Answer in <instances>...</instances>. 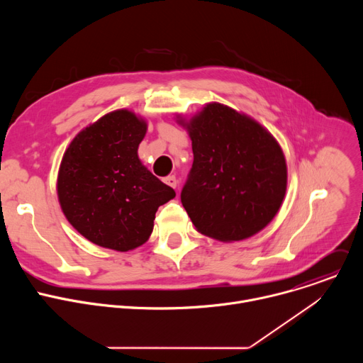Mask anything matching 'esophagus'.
Masks as SVG:
<instances>
[{
	"instance_id": "obj_1",
	"label": "esophagus",
	"mask_w": 363,
	"mask_h": 363,
	"mask_svg": "<svg viewBox=\"0 0 363 363\" xmlns=\"http://www.w3.org/2000/svg\"><path fill=\"white\" fill-rule=\"evenodd\" d=\"M164 182H165L167 185H169L171 188H175V186H177V178H175L174 175H169V177H167V178L164 179Z\"/></svg>"
}]
</instances>
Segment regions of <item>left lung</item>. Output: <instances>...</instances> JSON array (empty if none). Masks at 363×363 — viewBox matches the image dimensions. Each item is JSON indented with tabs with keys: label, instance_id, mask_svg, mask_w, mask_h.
Here are the masks:
<instances>
[{
	"label": "left lung",
	"instance_id": "1",
	"mask_svg": "<svg viewBox=\"0 0 363 363\" xmlns=\"http://www.w3.org/2000/svg\"><path fill=\"white\" fill-rule=\"evenodd\" d=\"M177 122L194 164L181 201L196 231L223 242L266 228L283 203L287 165L276 138L251 116L213 101Z\"/></svg>",
	"mask_w": 363,
	"mask_h": 363
}]
</instances>
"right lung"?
<instances>
[{
  "instance_id": "add662e5",
  "label": "right lung",
  "mask_w": 363,
  "mask_h": 363,
  "mask_svg": "<svg viewBox=\"0 0 363 363\" xmlns=\"http://www.w3.org/2000/svg\"><path fill=\"white\" fill-rule=\"evenodd\" d=\"M147 122L118 109L82 129L67 146L57 175L60 208L90 242L129 251L147 241L155 213L175 191L139 160Z\"/></svg>"
}]
</instances>
